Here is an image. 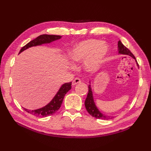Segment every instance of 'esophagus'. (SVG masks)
Here are the masks:
<instances>
[{"label": "esophagus", "instance_id": "esophagus-1", "mask_svg": "<svg viewBox=\"0 0 151 151\" xmlns=\"http://www.w3.org/2000/svg\"><path fill=\"white\" fill-rule=\"evenodd\" d=\"M81 79H80L78 78H76L74 80H73V81H72V85L74 86V85H76V84H78V83H81Z\"/></svg>", "mask_w": 151, "mask_h": 151}]
</instances>
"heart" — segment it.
<instances>
[{"instance_id":"b5f03b06","label":"heart","mask_w":151,"mask_h":151,"mask_svg":"<svg viewBox=\"0 0 151 151\" xmlns=\"http://www.w3.org/2000/svg\"><path fill=\"white\" fill-rule=\"evenodd\" d=\"M108 52V46L98 39H88L76 45L70 53L72 61H81L88 58L85 66L88 70H94Z\"/></svg>"}]
</instances>
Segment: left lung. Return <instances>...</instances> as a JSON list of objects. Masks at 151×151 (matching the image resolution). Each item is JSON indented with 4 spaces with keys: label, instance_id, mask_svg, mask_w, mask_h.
Listing matches in <instances>:
<instances>
[{
    "label": "left lung",
    "instance_id": "1",
    "mask_svg": "<svg viewBox=\"0 0 151 151\" xmlns=\"http://www.w3.org/2000/svg\"><path fill=\"white\" fill-rule=\"evenodd\" d=\"M118 48H119V53L129 55L130 56L132 57L134 59H136V58L134 57V55L132 54V52H130V50L126 47V46H124L122 44V42L120 41H118ZM85 105L87 112H88L92 116L94 117V118L97 119L108 120V119H113L114 118V116H106L99 112V110L98 109V108H97L95 105L94 101H93L92 92V89H91V87H90V85L88 86V94H87V97L85 99Z\"/></svg>",
    "mask_w": 151,
    "mask_h": 151
}]
</instances>
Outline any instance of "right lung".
Masks as SVG:
<instances>
[{"instance_id":"1","label":"right lung","mask_w":151,"mask_h":151,"mask_svg":"<svg viewBox=\"0 0 151 151\" xmlns=\"http://www.w3.org/2000/svg\"><path fill=\"white\" fill-rule=\"evenodd\" d=\"M61 37V35H41L37 37L36 39L32 40V41L28 42L25 46H23L20 50L19 53L24 50H26L32 46H35L37 45H41L44 43H50L55 40L59 39ZM72 88V82L66 83L63 84L62 86L59 90L58 92L55 96L54 98L50 101L47 105L42 107L41 109L30 110L26 109H24L26 112L31 114L42 118V117H46L48 116H51L55 113L60 109L63 103V99L66 93Z\"/></svg>"}]
</instances>
